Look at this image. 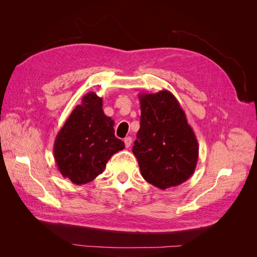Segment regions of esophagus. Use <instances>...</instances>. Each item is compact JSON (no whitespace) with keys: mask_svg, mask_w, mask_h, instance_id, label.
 <instances>
[{"mask_svg":"<svg viewBox=\"0 0 257 257\" xmlns=\"http://www.w3.org/2000/svg\"><path fill=\"white\" fill-rule=\"evenodd\" d=\"M124 144H125V147L126 148H128L130 146H131V144H132V137H125L124 138Z\"/></svg>","mask_w":257,"mask_h":257,"instance_id":"obj_1","label":"esophagus"}]
</instances>
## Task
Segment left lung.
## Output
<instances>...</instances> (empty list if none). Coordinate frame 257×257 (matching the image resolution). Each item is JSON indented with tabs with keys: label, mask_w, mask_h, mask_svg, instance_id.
<instances>
[{
	"label": "left lung",
	"mask_w": 257,
	"mask_h": 257,
	"mask_svg": "<svg viewBox=\"0 0 257 257\" xmlns=\"http://www.w3.org/2000/svg\"><path fill=\"white\" fill-rule=\"evenodd\" d=\"M141 128L133 153L147 182L166 190L185 182L195 172L198 143L172 92L141 93Z\"/></svg>",
	"instance_id": "left-lung-1"
}]
</instances>
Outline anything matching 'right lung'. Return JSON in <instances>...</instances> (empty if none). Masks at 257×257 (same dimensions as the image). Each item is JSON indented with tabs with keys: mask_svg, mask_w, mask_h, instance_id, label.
<instances>
[{
	"mask_svg": "<svg viewBox=\"0 0 257 257\" xmlns=\"http://www.w3.org/2000/svg\"><path fill=\"white\" fill-rule=\"evenodd\" d=\"M102 107L103 98L89 92L54 141L53 157L59 172L75 184L94 180L112 155L124 149V143L114 136V121Z\"/></svg>",
	"mask_w": 257,
	"mask_h": 257,
	"instance_id": "add662e5",
	"label": "right lung"
}]
</instances>
